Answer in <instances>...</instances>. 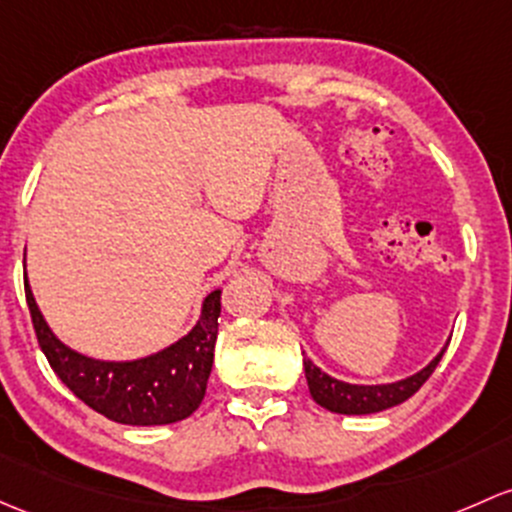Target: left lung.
Returning a JSON list of instances; mask_svg holds the SVG:
<instances>
[{
	"label": "left lung",
	"mask_w": 512,
	"mask_h": 512,
	"mask_svg": "<svg viewBox=\"0 0 512 512\" xmlns=\"http://www.w3.org/2000/svg\"><path fill=\"white\" fill-rule=\"evenodd\" d=\"M444 351H441L437 358L427 365V368H422L419 373L410 375V378L397 380V383H390V385L343 383V380L331 378V375H326L324 370L316 368L309 358H304V373H306V383H309V392L311 397H314L316 405L326 407L328 412H338V414H373L410 400L414 392L427 383L429 375L434 373V368L439 365Z\"/></svg>",
	"instance_id": "left-lung-1"
}]
</instances>
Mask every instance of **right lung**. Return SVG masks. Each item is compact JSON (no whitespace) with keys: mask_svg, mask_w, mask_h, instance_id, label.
Wrapping results in <instances>:
<instances>
[{"mask_svg":"<svg viewBox=\"0 0 512 512\" xmlns=\"http://www.w3.org/2000/svg\"><path fill=\"white\" fill-rule=\"evenodd\" d=\"M26 304L36 338L53 373L90 410L132 427H157L181 422L198 410L206 395L218 338L220 289L203 301L198 324L188 336L164 351L127 363L93 360L63 346L43 321L29 282L24 277Z\"/></svg>","mask_w":512,"mask_h":512,"instance_id":"add662e5","label":"right lung"}]
</instances>
